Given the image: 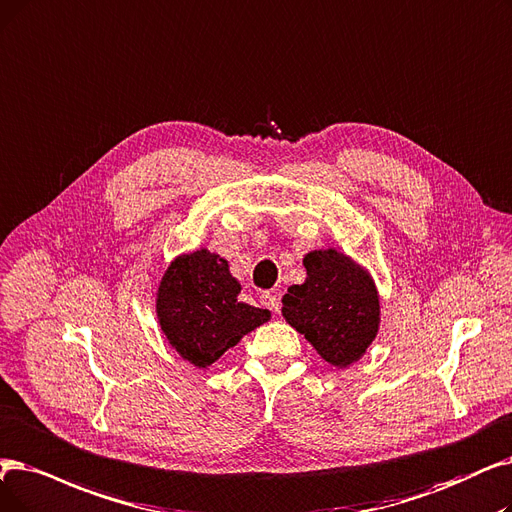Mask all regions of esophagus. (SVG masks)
Here are the masks:
<instances>
[{"label":"esophagus","instance_id":"obj_1","mask_svg":"<svg viewBox=\"0 0 512 512\" xmlns=\"http://www.w3.org/2000/svg\"><path fill=\"white\" fill-rule=\"evenodd\" d=\"M259 301H261V305H263V307L272 309L274 314H278V311H280V299H278L276 295H272V293H263Z\"/></svg>","mask_w":512,"mask_h":512}]
</instances>
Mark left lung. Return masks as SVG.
I'll use <instances>...</instances> for the list:
<instances>
[{"instance_id":"8db88e82","label":"left lung","mask_w":512,"mask_h":512,"mask_svg":"<svg viewBox=\"0 0 512 512\" xmlns=\"http://www.w3.org/2000/svg\"><path fill=\"white\" fill-rule=\"evenodd\" d=\"M303 265L305 282L288 286L282 316L324 362L349 368L379 335V288L362 263L332 247L309 251Z\"/></svg>"}]
</instances>
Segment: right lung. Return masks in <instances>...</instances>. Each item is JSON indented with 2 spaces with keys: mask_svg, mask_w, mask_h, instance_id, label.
Instances as JSON below:
<instances>
[{
  "mask_svg": "<svg viewBox=\"0 0 512 512\" xmlns=\"http://www.w3.org/2000/svg\"><path fill=\"white\" fill-rule=\"evenodd\" d=\"M157 320L171 349L198 370H209L244 335L270 322L272 311L240 299L228 259L209 249L177 255L154 293Z\"/></svg>",
  "mask_w": 512,
  "mask_h": 512,
  "instance_id": "1",
  "label": "right lung"
}]
</instances>
